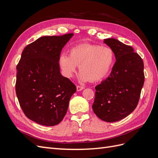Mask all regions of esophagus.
<instances>
[{"mask_svg":"<svg viewBox=\"0 0 158 158\" xmlns=\"http://www.w3.org/2000/svg\"><path fill=\"white\" fill-rule=\"evenodd\" d=\"M84 88L83 86H81V85H77V86H76V89H77L78 92H80V91L82 90Z\"/></svg>","mask_w":158,"mask_h":158,"instance_id":"esophagus-1","label":"esophagus"}]
</instances>
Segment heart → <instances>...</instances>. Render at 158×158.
Wrapping results in <instances>:
<instances>
[{
    "instance_id": "b5f03b06",
    "label": "heart",
    "mask_w": 158,
    "mask_h": 158,
    "mask_svg": "<svg viewBox=\"0 0 158 158\" xmlns=\"http://www.w3.org/2000/svg\"><path fill=\"white\" fill-rule=\"evenodd\" d=\"M114 62V52L109 47L82 44L72 47L69 55L62 53L59 64L64 75L71 78L78 65L82 82L101 80L109 74Z\"/></svg>"
}]
</instances>
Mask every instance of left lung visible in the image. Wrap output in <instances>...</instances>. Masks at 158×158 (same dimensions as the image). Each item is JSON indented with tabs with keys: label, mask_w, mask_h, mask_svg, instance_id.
I'll return each instance as SVG.
<instances>
[{
	"label": "left lung",
	"mask_w": 158,
	"mask_h": 158,
	"mask_svg": "<svg viewBox=\"0 0 158 158\" xmlns=\"http://www.w3.org/2000/svg\"><path fill=\"white\" fill-rule=\"evenodd\" d=\"M103 42L113 50L116 62L109 77L95 87L92 109L100 119L111 123L136 109L144 82V62L131 46L113 38Z\"/></svg>",
	"instance_id": "8db88e82"
}]
</instances>
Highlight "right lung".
<instances>
[{"instance_id": "right-lung-1", "label": "right lung", "mask_w": 158, "mask_h": 158, "mask_svg": "<svg viewBox=\"0 0 158 158\" xmlns=\"http://www.w3.org/2000/svg\"><path fill=\"white\" fill-rule=\"evenodd\" d=\"M73 33L44 36L27 45L16 66V93L25 115L40 125L55 126L67 112L76 85L60 73V52Z\"/></svg>"}]
</instances>
